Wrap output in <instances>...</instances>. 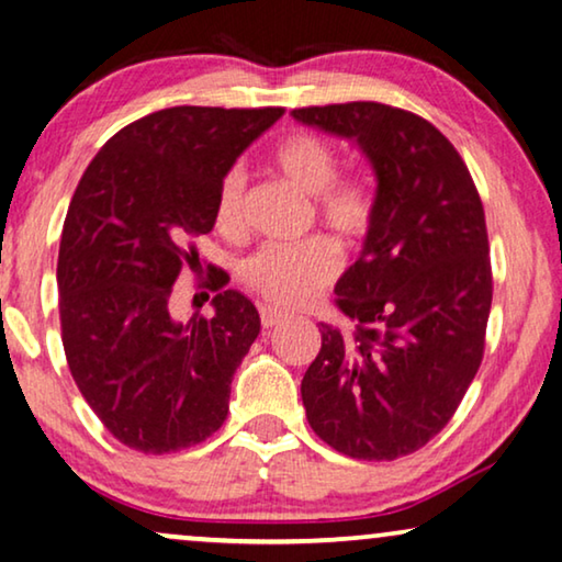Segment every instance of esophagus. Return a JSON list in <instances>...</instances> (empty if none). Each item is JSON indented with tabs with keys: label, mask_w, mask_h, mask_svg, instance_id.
Segmentation results:
<instances>
[{
	"label": "esophagus",
	"mask_w": 562,
	"mask_h": 562,
	"mask_svg": "<svg viewBox=\"0 0 562 562\" xmlns=\"http://www.w3.org/2000/svg\"><path fill=\"white\" fill-rule=\"evenodd\" d=\"M259 318H262V326L265 328H272V326H278V323H282L284 318H288V313H282V311H278V307H272V305H262V307H259Z\"/></svg>",
	"instance_id": "1"
}]
</instances>
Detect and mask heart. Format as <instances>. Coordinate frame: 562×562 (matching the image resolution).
I'll return each instance as SVG.
<instances>
[{
    "label": "heart",
    "mask_w": 562,
    "mask_h": 562,
    "mask_svg": "<svg viewBox=\"0 0 562 562\" xmlns=\"http://www.w3.org/2000/svg\"><path fill=\"white\" fill-rule=\"evenodd\" d=\"M270 160L282 178L313 199V211L323 224L344 239H361L374 218L371 191L357 178H336L338 157L326 139L313 132H292L278 142ZM247 180L239 168L221 178L213 216L221 232L241 228ZM338 247L326 236H311L300 244H265L239 262V278L274 305L295 307L311 300L336 278Z\"/></svg>",
    "instance_id": "1"
}]
</instances>
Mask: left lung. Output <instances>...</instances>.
<instances>
[{"mask_svg":"<svg viewBox=\"0 0 562 562\" xmlns=\"http://www.w3.org/2000/svg\"><path fill=\"white\" fill-rule=\"evenodd\" d=\"M357 142L376 176L374 218L336 282L353 334L321 323L300 394L323 442L394 461L446 428L476 376L492 311L484 205L456 147L423 116L376 101L292 109Z\"/></svg>","mask_w":562,"mask_h":562,"instance_id":"obj_1","label":"left lung"}]
</instances>
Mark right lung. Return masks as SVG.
Returning <instances> with one entry per match:
<instances>
[{
  "label": "right lung",
  "instance_id": "1",
  "mask_svg": "<svg viewBox=\"0 0 562 562\" xmlns=\"http://www.w3.org/2000/svg\"><path fill=\"white\" fill-rule=\"evenodd\" d=\"M284 109L172 106L114 134L86 168L58 251L60 330L83 400L126 448L176 453L226 420L259 313L213 270L211 318L180 323L170 295L209 234L226 170ZM209 297V295H205Z\"/></svg>",
  "mask_w": 562,
  "mask_h": 562
}]
</instances>
